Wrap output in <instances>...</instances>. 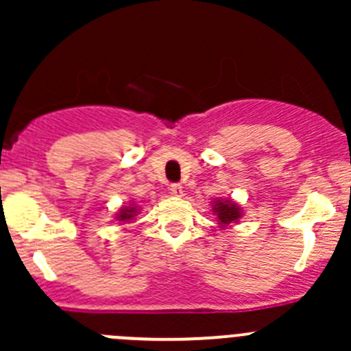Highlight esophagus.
<instances>
[{
    "label": "esophagus",
    "mask_w": 351,
    "mask_h": 351,
    "mask_svg": "<svg viewBox=\"0 0 351 351\" xmlns=\"http://www.w3.org/2000/svg\"><path fill=\"white\" fill-rule=\"evenodd\" d=\"M169 190H171L173 195H176V197H180L183 193V186L180 185V183H173L171 189H169Z\"/></svg>",
    "instance_id": "obj_1"
}]
</instances>
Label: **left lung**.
Here are the masks:
<instances>
[{"label": "left lung", "mask_w": 351, "mask_h": 351, "mask_svg": "<svg viewBox=\"0 0 351 351\" xmlns=\"http://www.w3.org/2000/svg\"><path fill=\"white\" fill-rule=\"evenodd\" d=\"M212 212L217 215L219 224L228 226L231 222H238L241 217V208L238 207V204H234L232 200H215Z\"/></svg>", "instance_id": "1"}]
</instances>
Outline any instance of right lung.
Returning <instances> with one entry per match:
<instances>
[{
	"label": "right lung",
	"instance_id": "right-lung-1",
	"mask_svg": "<svg viewBox=\"0 0 351 351\" xmlns=\"http://www.w3.org/2000/svg\"><path fill=\"white\" fill-rule=\"evenodd\" d=\"M137 212H139V208L134 207V205H130V207H122L119 210V214H117V219L123 222L130 221V219H134V215H136Z\"/></svg>",
	"mask_w": 351,
	"mask_h": 351
}]
</instances>
